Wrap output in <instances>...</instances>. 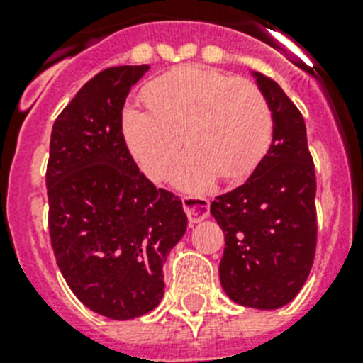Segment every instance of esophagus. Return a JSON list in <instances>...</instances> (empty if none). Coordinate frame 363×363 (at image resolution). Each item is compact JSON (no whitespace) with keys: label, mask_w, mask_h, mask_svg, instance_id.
<instances>
[{"label":"esophagus","mask_w":363,"mask_h":363,"mask_svg":"<svg viewBox=\"0 0 363 363\" xmlns=\"http://www.w3.org/2000/svg\"><path fill=\"white\" fill-rule=\"evenodd\" d=\"M182 207L186 211L188 220L196 224L209 216V199L203 196H184L182 198Z\"/></svg>","instance_id":"1"}]
</instances>
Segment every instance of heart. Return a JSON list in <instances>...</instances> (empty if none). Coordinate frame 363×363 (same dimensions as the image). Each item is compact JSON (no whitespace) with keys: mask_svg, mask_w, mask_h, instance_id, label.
<instances>
[{"mask_svg":"<svg viewBox=\"0 0 363 363\" xmlns=\"http://www.w3.org/2000/svg\"><path fill=\"white\" fill-rule=\"evenodd\" d=\"M148 111L124 113V137L150 179L167 175L182 148L192 152L177 165L175 182L207 186L220 175L235 182L248 177L273 139V115L256 84L218 69L186 65L160 77L145 94Z\"/></svg>","mask_w":363,"mask_h":363,"instance_id":"heart-1","label":"heart"}]
</instances>
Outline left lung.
<instances>
[{
    "label": "left lung",
    "instance_id": "left-lung-1",
    "mask_svg": "<svg viewBox=\"0 0 363 363\" xmlns=\"http://www.w3.org/2000/svg\"><path fill=\"white\" fill-rule=\"evenodd\" d=\"M273 115V141L247 182L211 203L224 232L220 282L235 303H290L316 250V175L303 116L273 79L254 73Z\"/></svg>",
    "mask_w": 363,
    "mask_h": 363
}]
</instances>
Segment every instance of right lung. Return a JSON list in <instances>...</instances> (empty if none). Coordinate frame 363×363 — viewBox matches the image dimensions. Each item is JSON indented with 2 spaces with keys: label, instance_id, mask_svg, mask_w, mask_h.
Instances as JSON below:
<instances>
[{
  "label": "right lung",
  "instance_id": "add662e5",
  "mask_svg": "<svg viewBox=\"0 0 363 363\" xmlns=\"http://www.w3.org/2000/svg\"><path fill=\"white\" fill-rule=\"evenodd\" d=\"M150 65L107 67L58 115L47 164L48 232L67 286L113 320L147 315L164 296V262L186 232L182 201L131 158L122 109Z\"/></svg>",
  "mask_w": 363,
  "mask_h": 363
}]
</instances>
